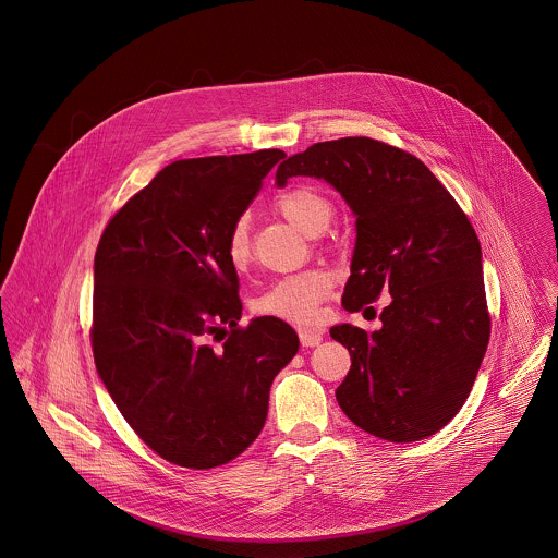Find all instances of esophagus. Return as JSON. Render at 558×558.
I'll use <instances>...</instances> for the list:
<instances>
[{
    "instance_id": "34e87169",
    "label": "esophagus",
    "mask_w": 558,
    "mask_h": 558,
    "mask_svg": "<svg viewBox=\"0 0 558 558\" xmlns=\"http://www.w3.org/2000/svg\"><path fill=\"white\" fill-rule=\"evenodd\" d=\"M299 337H301L303 348H314L322 341V330H318V328H303V330H299Z\"/></svg>"
}]
</instances>
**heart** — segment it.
<instances>
[{"mask_svg": "<svg viewBox=\"0 0 558 558\" xmlns=\"http://www.w3.org/2000/svg\"><path fill=\"white\" fill-rule=\"evenodd\" d=\"M277 213L307 236H318L330 223L332 204L318 189L301 184L283 191L275 199ZM228 259L234 268H244L251 259L248 217H239L228 234ZM332 279L324 270H305L277 279L255 301L253 312L266 318L292 324H312L319 314V303L328 296Z\"/></svg>", "mask_w": 558, "mask_h": 558, "instance_id": "b5f03b06", "label": "heart"}]
</instances>
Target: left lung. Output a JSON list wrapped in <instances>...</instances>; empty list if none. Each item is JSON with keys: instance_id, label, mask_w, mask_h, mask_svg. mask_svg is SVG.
Here are the masks:
<instances>
[{"instance_id": "left-lung-1", "label": "left lung", "mask_w": 558, "mask_h": 558, "mask_svg": "<svg viewBox=\"0 0 558 558\" xmlns=\"http://www.w3.org/2000/svg\"><path fill=\"white\" fill-rule=\"evenodd\" d=\"M314 175L356 217L341 305L361 312L383 292V328H330L352 367L335 398L345 416L389 442L442 429L464 405L489 341L477 234L423 160L369 137L319 142L277 167V186Z\"/></svg>"}]
</instances>
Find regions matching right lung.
Instances as JSON below:
<instances>
[{
    "instance_id": "right-lung-1",
    "label": "right lung",
    "mask_w": 558,
    "mask_h": 558,
    "mask_svg": "<svg viewBox=\"0 0 558 558\" xmlns=\"http://www.w3.org/2000/svg\"><path fill=\"white\" fill-rule=\"evenodd\" d=\"M283 150L175 160L107 223L94 255L96 372L162 460L215 469L268 414L275 376L299 352L283 319L239 326L228 234Z\"/></svg>"
}]
</instances>
